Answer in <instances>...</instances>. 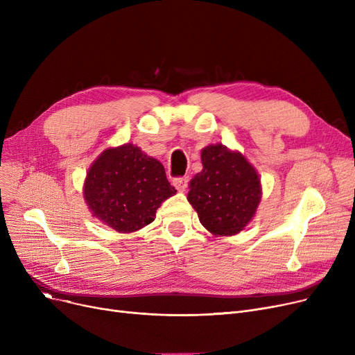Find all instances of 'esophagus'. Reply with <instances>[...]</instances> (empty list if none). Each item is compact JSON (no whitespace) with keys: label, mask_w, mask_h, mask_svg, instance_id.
I'll return each mask as SVG.
<instances>
[{"label":"esophagus","mask_w":355,"mask_h":355,"mask_svg":"<svg viewBox=\"0 0 355 355\" xmlns=\"http://www.w3.org/2000/svg\"><path fill=\"white\" fill-rule=\"evenodd\" d=\"M174 187L178 190V191H185L189 187V177H181V178H175L174 180Z\"/></svg>","instance_id":"obj_1"}]
</instances>
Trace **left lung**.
I'll return each mask as SVG.
<instances>
[{
  "mask_svg": "<svg viewBox=\"0 0 355 355\" xmlns=\"http://www.w3.org/2000/svg\"><path fill=\"white\" fill-rule=\"evenodd\" d=\"M202 171L191 180L189 202L201 225L214 236H234L254 217L262 200L256 168L221 144L201 149Z\"/></svg>",
  "mask_w": 355,
  "mask_h": 355,
  "instance_id": "1",
  "label": "left lung"
}]
</instances>
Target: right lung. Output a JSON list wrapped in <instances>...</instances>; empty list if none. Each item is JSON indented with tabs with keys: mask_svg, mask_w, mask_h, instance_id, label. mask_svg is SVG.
<instances>
[{
	"mask_svg": "<svg viewBox=\"0 0 355 355\" xmlns=\"http://www.w3.org/2000/svg\"><path fill=\"white\" fill-rule=\"evenodd\" d=\"M177 190L164 165L134 144L109 146L89 166L83 198L93 217L119 233H134L155 220Z\"/></svg>",
	"mask_w": 355,
	"mask_h": 355,
	"instance_id": "right-lung-1",
	"label": "right lung"
}]
</instances>
